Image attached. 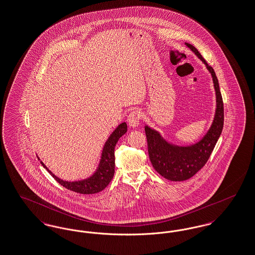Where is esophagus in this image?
<instances>
[{
	"mask_svg": "<svg viewBox=\"0 0 255 255\" xmlns=\"http://www.w3.org/2000/svg\"><path fill=\"white\" fill-rule=\"evenodd\" d=\"M141 118H142V113L138 111V110H134V111L130 113L129 116H128V119H127L129 126L132 127V128L137 127L139 125V122H140Z\"/></svg>",
	"mask_w": 255,
	"mask_h": 255,
	"instance_id": "34e87169",
	"label": "esophagus"
}]
</instances>
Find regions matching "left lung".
Here are the masks:
<instances>
[{
  "mask_svg": "<svg viewBox=\"0 0 255 255\" xmlns=\"http://www.w3.org/2000/svg\"><path fill=\"white\" fill-rule=\"evenodd\" d=\"M185 44L202 61L212 75L216 96V109L214 121L207 133L199 141L189 146H178L168 142L159 132L145 125L151 163L157 173L171 181L187 180L207 163L224 125V105L215 72L194 46L187 42Z\"/></svg>",
  "mask_w": 255,
  "mask_h": 255,
  "instance_id": "1",
  "label": "left lung"
}]
</instances>
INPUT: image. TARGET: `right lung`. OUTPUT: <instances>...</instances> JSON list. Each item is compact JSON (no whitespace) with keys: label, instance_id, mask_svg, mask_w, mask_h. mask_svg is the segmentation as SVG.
I'll use <instances>...</instances> for the list:
<instances>
[{"label":"right lung","instance_id":"1","mask_svg":"<svg viewBox=\"0 0 255 255\" xmlns=\"http://www.w3.org/2000/svg\"><path fill=\"white\" fill-rule=\"evenodd\" d=\"M127 132L126 123H121L115 131L110 134L103 146L102 157L96 172L91 176L78 180V181H65L56 176L41 161V165L49 172L52 176L63 186L64 188L82 194H97L102 192L107 185L111 182L115 173V147L119 139ZM39 158V157H38ZM40 160V158H39Z\"/></svg>","mask_w":255,"mask_h":255}]
</instances>
